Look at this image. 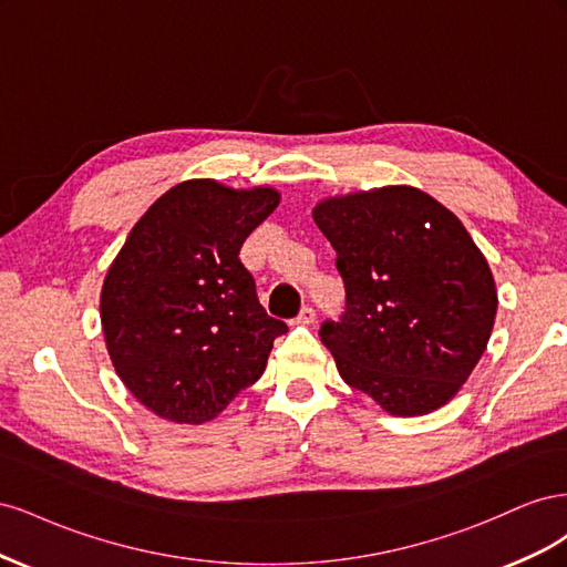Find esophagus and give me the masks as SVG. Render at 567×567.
<instances>
[{
	"label": "esophagus",
	"instance_id": "obj_1",
	"mask_svg": "<svg viewBox=\"0 0 567 567\" xmlns=\"http://www.w3.org/2000/svg\"><path fill=\"white\" fill-rule=\"evenodd\" d=\"M315 317H317V312H315V307H310V305H305L302 310H300V315H298V323H315Z\"/></svg>",
	"mask_w": 567,
	"mask_h": 567
}]
</instances>
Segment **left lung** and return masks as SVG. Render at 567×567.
Masks as SVG:
<instances>
[{
  "instance_id": "1",
  "label": "left lung",
  "mask_w": 567,
  "mask_h": 567,
  "mask_svg": "<svg viewBox=\"0 0 567 567\" xmlns=\"http://www.w3.org/2000/svg\"><path fill=\"white\" fill-rule=\"evenodd\" d=\"M346 312L321 342L350 388L394 416L447 404L483 357L496 315L489 265L452 215L414 186L321 200Z\"/></svg>"
}]
</instances>
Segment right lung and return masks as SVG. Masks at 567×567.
I'll use <instances>...</instances> for the list:
<instances>
[{"label": "right lung", "mask_w": 567, "mask_h": 567, "mask_svg": "<svg viewBox=\"0 0 567 567\" xmlns=\"http://www.w3.org/2000/svg\"><path fill=\"white\" fill-rule=\"evenodd\" d=\"M279 205L274 188L182 182L130 231L101 290V323L120 381L175 423L215 419L260 379L288 331L257 300L241 246Z\"/></svg>", "instance_id": "add662e5"}]
</instances>
